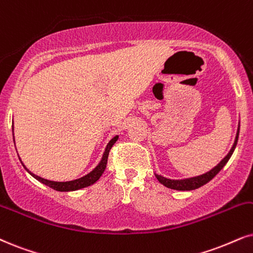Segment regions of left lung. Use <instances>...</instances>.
I'll list each match as a JSON object with an SVG mask.
<instances>
[{"label": "left lung", "instance_id": "left-lung-1", "mask_svg": "<svg viewBox=\"0 0 253 253\" xmlns=\"http://www.w3.org/2000/svg\"><path fill=\"white\" fill-rule=\"evenodd\" d=\"M238 135H239V127L237 130V135H236V139H235V143H233L232 148L230 149L228 155H226L225 158L223 159L215 168H212L211 170L206 172V174L200 175V176H196V177L185 178V180H169V178L160 176V175H155L156 178H158L160 183L164 184L165 187L170 188V189H175V190H194V189H197V188L202 187V185L208 183L210 180H212V178L215 177L216 175L220 171V169H222L226 165V162L229 161V159L231 158L233 150H235V148H236V145H237Z\"/></svg>", "mask_w": 253, "mask_h": 253}]
</instances>
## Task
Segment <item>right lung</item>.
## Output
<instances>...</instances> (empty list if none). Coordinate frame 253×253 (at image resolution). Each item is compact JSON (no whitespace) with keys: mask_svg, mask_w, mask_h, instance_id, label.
Here are the masks:
<instances>
[{"mask_svg":"<svg viewBox=\"0 0 253 253\" xmlns=\"http://www.w3.org/2000/svg\"><path fill=\"white\" fill-rule=\"evenodd\" d=\"M118 140V135L114 136L113 139L111 140L110 142H108V145L106 147V149H105V153L103 155V159H101L100 164H99L97 167L93 171H91L89 174L85 175L84 177L82 178H78V180H75V181H69V182H53V181H49V180H45V178H42L40 176H37V175L33 174L31 171H29L27 168H25V166L23 165V167L27 169V170L30 172L33 176L38 180L42 183H44L47 187L52 188V189H55L57 191H71V190H78V189H82V188H85V187H88V185L93 184L94 182H97L99 178H100L101 175H103V172L105 171V169H106V165H107V159H108V153H110V150L112 148V146L116 143V141Z\"/></svg>","mask_w":253,"mask_h":253,"instance_id":"1","label":"right lung"}]
</instances>
